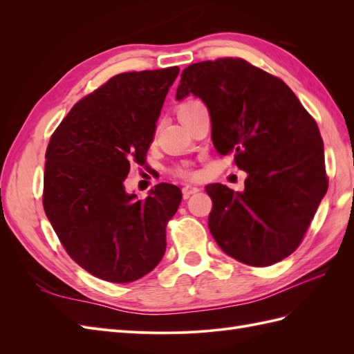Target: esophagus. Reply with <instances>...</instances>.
Masks as SVG:
<instances>
[{"label": "esophagus", "mask_w": 354, "mask_h": 354, "mask_svg": "<svg viewBox=\"0 0 354 354\" xmlns=\"http://www.w3.org/2000/svg\"><path fill=\"white\" fill-rule=\"evenodd\" d=\"M181 192H183V198L187 199V198H190L194 194H196V192H199V189H198L196 186L186 185L183 189H181Z\"/></svg>", "instance_id": "1"}]
</instances>
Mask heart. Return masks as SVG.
I'll list each match as a JSON object with an SVG mask.
<instances>
[{
    "label": "heart",
    "mask_w": 354,
    "mask_h": 354,
    "mask_svg": "<svg viewBox=\"0 0 354 354\" xmlns=\"http://www.w3.org/2000/svg\"><path fill=\"white\" fill-rule=\"evenodd\" d=\"M198 103H199L198 100H189V102L181 103V104L178 106V108H177V115H178V118H181L183 115H186L187 112H190L192 109L195 108V106H196ZM174 174H176L177 177H183V178H189V177H192V176H195L194 171H192L187 165L177 167V168L174 169Z\"/></svg>",
    "instance_id": "b5f03b06"
}]
</instances>
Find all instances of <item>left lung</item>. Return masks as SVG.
<instances>
[{"label": "left lung", "mask_w": 354, "mask_h": 354, "mask_svg": "<svg viewBox=\"0 0 354 354\" xmlns=\"http://www.w3.org/2000/svg\"><path fill=\"white\" fill-rule=\"evenodd\" d=\"M207 104L220 155L246 171L245 190L216 183L208 227L220 248L243 264L266 267L301 243L328 190L324 140L313 116L277 77L243 59L194 63L176 99Z\"/></svg>", "instance_id": "8db88e82"}]
</instances>
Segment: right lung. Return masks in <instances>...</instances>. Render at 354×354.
Here are the masks:
<instances>
[{
    "label": "right lung",
    "instance_id": "right-lung-1",
    "mask_svg": "<svg viewBox=\"0 0 354 354\" xmlns=\"http://www.w3.org/2000/svg\"><path fill=\"white\" fill-rule=\"evenodd\" d=\"M178 68L127 72L85 95L53 133L42 205L71 259L99 279L128 283L162 260L181 190L159 183L145 201L125 192L145 165Z\"/></svg>",
    "mask_w": 354,
    "mask_h": 354
}]
</instances>
